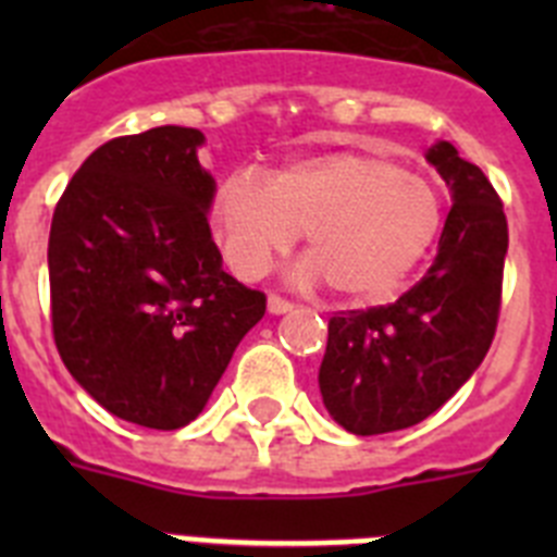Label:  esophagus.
<instances>
[{"label":"esophagus","instance_id":"1","mask_svg":"<svg viewBox=\"0 0 557 557\" xmlns=\"http://www.w3.org/2000/svg\"><path fill=\"white\" fill-rule=\"evenodd\" d=\"M293 309V301H287V298H282V295H270L268 298V312L270 314H284Z\"/></svg>","mask_w":557,"mask_h":557}]
</instances>
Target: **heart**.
Here are the masks:
<instances>
[{"mask_svg":"<svg viewBox=\"0 0 557 557\" xmlns=\"http://www.w3.org/2000/svg\"><path fill=\"white\" fill-rule=\"evenodd\" d=\"M225 264L259 278L304 234V278L346 301H379L435 243L444 206L435 184L371 150H337L275 170L268 184L231 175L211 200Z\"/></svg>","mask_w":557,"mask_h":557,"instance_id":"b5f03b06","label":"heart"}]
</instances>
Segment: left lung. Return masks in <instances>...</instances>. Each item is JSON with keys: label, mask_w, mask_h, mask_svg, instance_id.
<instances>
[{"label": "left lung", "mask_w": 557, "mask_h": 557, "mask_svg": "<svg viewBox=\"0 0 557 557\" xmlns=\"http://www.w3.org/2000/svg\"><path fill=\"white\" fill-rule=\"evenodd\" d=\"M451 189L437 256L398 301L329 318L321 396L354 435L424 421L449 401L488 354L502 304L508 220L485 172L449 141L426 152Z\"/></svg>", "instance_id": "8db88e82"}]
</instances>
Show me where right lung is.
<instances>
[{
    "instance_id": "obj_1",
    "label": "right lung",
    "mask_w": 557,
    "mask_h": 557,
    "mask_svg": "<svg viewBox=\"0 0 557 557\" xmlns=\"http://www.w3.org/2000/svg\"><path fill=\"white\" fill-rule=\"evenodd\" d=\"M203 133L164 125L97 147L49 228L52 337L83 391L122 421L181 430L200 416L264 293L211 239Z\"/></svg>"
}]
</instances>
